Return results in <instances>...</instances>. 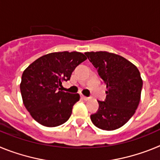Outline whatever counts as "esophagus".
<instances>
[{
  "mask_svg": "<svg viewBox=\"0 0 160 160\" xmlns=\"http://www.w3.org/2000/svg\"><path fill=\"white\" fill-rule=\"evenodd\" d=\"M81 98H82V99L85 100V101H87V100H89V99H90V98H88V97H86V96L82 95H82H81Z\"/></svg>",
  "mask_w": 160,
  "mask_h": 160,
  "instance_id": "esophagus-1",
  "label": "esophagus"
}]
</instances>
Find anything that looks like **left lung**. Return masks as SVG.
Listing matches in <instances>:
<instances>
[{
  "instance_id": "obj_1",
  "label": "left lung",
  "mask_w": 160,
  "mask_h": 160,
  "mask_svg": "<svg viewBox=\"0 0 160 160\" xmlns=\"http://www.w3.org/2000/svg\"><path fill=\"white\" fill-rule=\"evenodd\" d=\"M89 61L107 86L105 101L90 119L97 128L113 131L121 128L135 114L140 101L142 80L138 68L115 53L86 52Z\"/></svg>"
}]
</instances>
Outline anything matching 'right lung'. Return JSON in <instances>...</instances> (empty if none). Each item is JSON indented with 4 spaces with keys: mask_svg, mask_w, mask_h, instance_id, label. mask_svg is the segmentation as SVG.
<instances>
[{
    "mask_svg": "<svg viewBox=\"0 0 160 160\" xmlns=\"http://www.w3.org/2000/svg\"><path fill=\"white\" fill-rule=\"evenodd\" d=\"M87 57L79 52H55L39 58L22 73L20 90L25 108L38 123L53 128L66 122L78 94L60 91L63 81Z\"/></svg>",
    "mask_w": 160,
    "mask_h": 160,
    "instance_id": "obj_1",
    "label": "right lung"
}]
</instances>
